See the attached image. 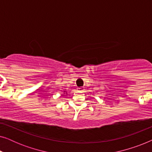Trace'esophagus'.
<instances>
[{
    "label": "esophagus",
    "instance_id": "1",
    "mask_svg": "<svg viewBox=\"0 0 152 152\" xmlns=\"http://www.w3.org/2000/svg\"><path fill=\"white\" fill-rule=\"evenodd\" d=\"M77 90L79 91H80V92H84V87H79V88H77Z\"/></svg>",
    "mask_w": 152,
    "mask_h": 152
}]
</instances>
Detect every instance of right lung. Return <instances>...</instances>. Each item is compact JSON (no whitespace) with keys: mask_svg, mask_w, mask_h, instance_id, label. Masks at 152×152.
I'll return each instance as SVG.
<instances>
[{"mask_svg":"<svg viewBox=\"0 0 152 152\" xmlns=\"http://www.w3.org/2000/svg\"><path fill=\"white\" fill-rule=\"evenodd\" d=\"M65 93H67V91H64V94H65Z\"/></svg>","mask_w":152,"mask_h":152,"instance_id":"1","label":"right lung"}]
</instances>
